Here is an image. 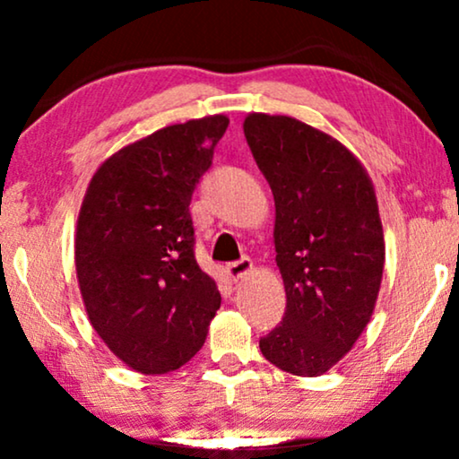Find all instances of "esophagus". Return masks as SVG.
I'll return each instance as SVG.
<instances>
[{
	"mask_svg": "<svg viewBox=\"0 0 459 459\" xmlns=\"http://www.w3.org/2000/svg\"><path fill=\"white\" fill-rule=\"evenodd\" d=\"M225 269H228V275L231 280H240L250 272V269H253V261H250L248 256H242V259L228 263V267Z\"/></svg>",
	"mask_w": 459,
	"mask_h": 459,
	"instance_id": "obj_1",
	"label": "esophagus"
}]
</instances>
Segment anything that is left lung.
Returning a JSON list of instances; mask_svg holds the SVG:
<instances>
[{
    "label": "left lung",
    "mask_w": 459,
    "mask_h": 459,
    "mask_svg": "<svg viewBox=\"0 0 459 459\" xmlns=\"http://www.w3.org/2000/svg\"><path fill=\"white\" fill-rule=\"evenodd\" d=\"M244 135L273 192L286 288L261 353L284 372L319 376L349 353L378 299L385 236L372 179L341 142L292 117L255 112Z\"/></svg>",
    "instance_id": "obj_1"
}]
</instances>
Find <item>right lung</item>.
I'll list each match as a JSON object with an SVG mask.
<instances>
[{"mask_svg": "<svg viewBox=\"0 0 459 459\" xmlns=\"http://www.w3.org/2000/svg\"><path fill=\"white\" fill-rule=\"evenodd\" d=\"M228 125L204 117L129 143L102 162L81 204L74 265L87 316L142 374L190 361L221 305L194 256L190 203Z\"/></svg>", "mask_w": 459, "mask_h": 459, "instance_id": "right-lung-1", "label": "right lung"}]
</instances>
